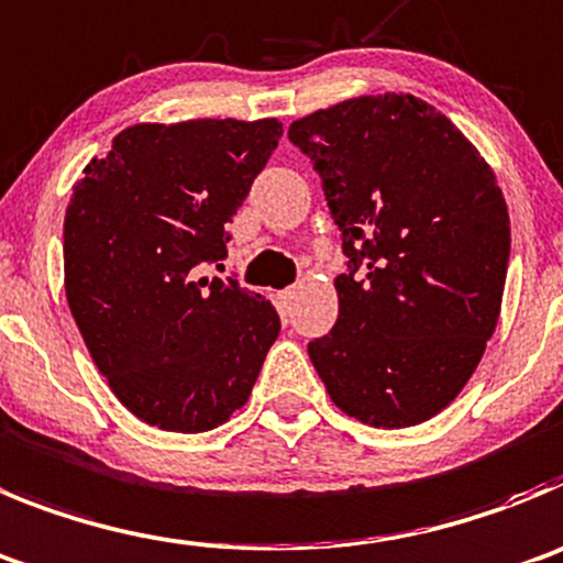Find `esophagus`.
<instances>
[{"label":"esophagus","instance_id":"esophagus-1","mask_svg":"<svg viewBox=\"0 0 563 563\" xmlns=\"http://www.w3.org/2000/svg\"><path fill=\"white\" fill-rule=\"evenodd\" d=\"M292 298H296V290H282V292H276L278 309H282V312H290V309H292Z\"/></svg>","mask_w":563,"mask_h":563}]
</instances>
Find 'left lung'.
<instances>
[{"label": "left lung", "mask_w": 563, "mask_h": 563, "mask_svg": "<svg viewBox=\"0 0 563 563\" xmlns=\"http://www.w3.org/2000/svg\"><path fill=\"white\" fill-rule=\"evenodd\" d=\"M287 136L321 175L345 256L338 323L309 360L345 416L421 424L461 394L497 327L510 256L497 178L412 95L354 97Z\"/></svg>", "instance_id": "1"}]
</instances>
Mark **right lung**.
<instances>
[{"label": "right lung", "instance_id": "add662e5", "mask_svg": "<svg viewBox=\"0 0 563 563\" xmlns=\"http://www.w3.org/2000/svg\"><path fill=\"white\" fill-rule=\"evenodd\" d=\"M278 139V120L144 122L117 133L71 189L66 301L113 396L158 430L229 421L278 338L265 296L198 276L225 260V223Z\"/></svg>", "mask_w": 563, "mask_h": 563}]
</instances>
